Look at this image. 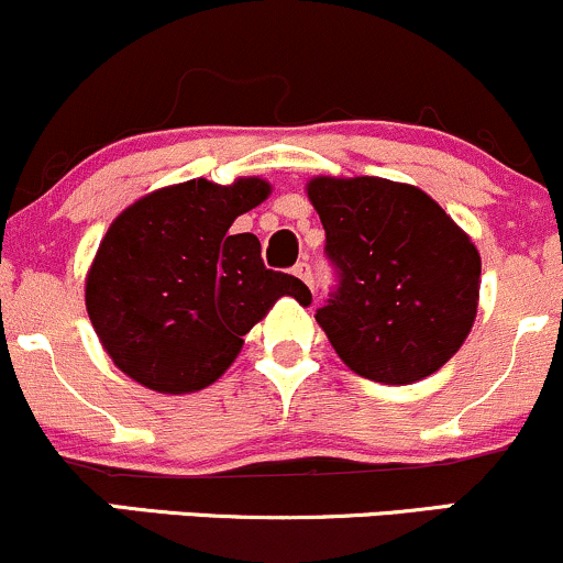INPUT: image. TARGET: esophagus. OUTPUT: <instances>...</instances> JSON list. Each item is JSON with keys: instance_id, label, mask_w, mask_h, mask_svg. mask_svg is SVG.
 <instances>
[{"instance_id": "esophagus-1", "label": "esophagus", "mask_w": 563, "mask_h": 563, "mask_svg": "<svg viewBox=\"0 0 563 563\" xmlns=\"http://www.w3.org/2000/svg\"><path fill=\"white\" fill-rule=\"evenodd\" d=\"M294 275H297L301 283H307V286L312 288V272H310V264H307V262H299L297 266H294Z\"/></svg>"}]
</instances>
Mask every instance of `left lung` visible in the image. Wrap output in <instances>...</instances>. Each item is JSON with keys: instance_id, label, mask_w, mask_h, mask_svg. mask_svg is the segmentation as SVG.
I'll return each instance as SVG.
<instances>
[{"instance_id": "8db88e82", "label": "left lung", "mask_w": 563, "mask_h": 563, "mask_svg": "<svg viewBox=\"0 0 563 563\" xmlns=\"http://www.w3.org/2000/svg\"><path fill=\"white\" fill-rule=\"evenodd\" d=\"M336 288L316 321L340 358L386 386L434 375L464 345L481 253L421 188L386 177H312Z\"/></svg>"}]
</instances>
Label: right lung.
I'll return each instance as SVG.
<instances>
[{
    "label": "right lung",
    "mask_w": 563,
    "mask_h": 563,
    "mask_svg": "<svg viewBox=\"0 0 563 563\" xmlns=\"http://www.w3.org/2000/svg\"><path fill=\"white\" fill-rule=\"evenodd\" d=\"M269 191L262 177H199L147 194L110 223L86 310L118 369L158 394L202 390L277 299L310 305L299 277L266 269L256 234L229 232Z\"/></svg>",
    "instance_id": "right-lung-1"
}]
</instances>
